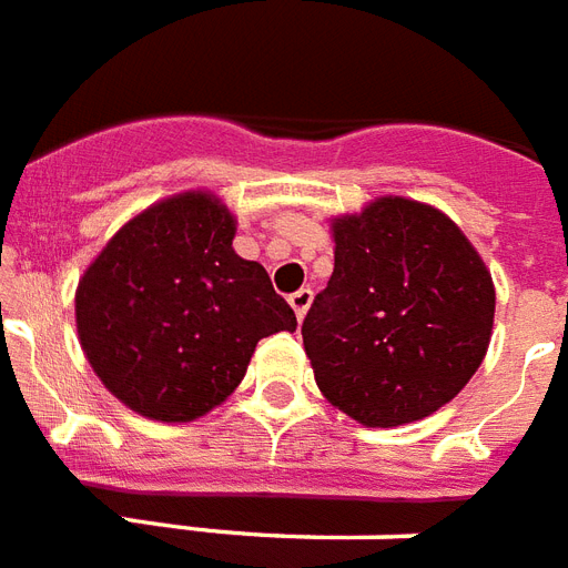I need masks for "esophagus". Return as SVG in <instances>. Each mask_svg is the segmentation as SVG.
<instances>
[{
	"mask_svg": "<svg viewBox=\"0 0 568 568\" xmlns=\"http://www.w3.org/2000/svg\"><path fill=\"white\" fill-rule=\"evenodd\" d=\"M311 302H313V293H311V290H307V287L296 290V293L290 296V307L296 311V320H298V322L305 320V313H307V307H311Z\"/></svg>",
	"mask_w": 568,
	"mask_h": 568,
	"instance_id": "34e87169",
	"label": "esophagus"
}]
</instances>
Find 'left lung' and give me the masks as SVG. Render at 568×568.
<instances>
[{
    "instance_id": "left-lung-1",
    "label": "left lung",
    "mask_w": 568,
    "mask_h": 568,
    "mask_svg": "<svg viewBox=\"0 0 568 568\" xmlns=\"http://www.w3.org/2000/svg\"><path fill=\"white\" fill-rule=\"evenodd\" d=\"M331 231L334 272L302 322L316 387L366 428L425 419L487 355L493 275L446 213L413 199L381 196Z\"/></svg>"
}]
</instances>
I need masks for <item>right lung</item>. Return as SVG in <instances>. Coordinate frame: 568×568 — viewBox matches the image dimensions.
<instances>
[{"label":"right lung","instance_id":"add662e5","mask_svg":"<svg viewBox=\"0 0 568 568\" xmlns=\"http://www.w3.org/2000/svg\"><path fill=\"white\" fill-rule=\"evenodd\" d=\"M234 231L220 199L187 190L125 222L81 275V348L146 419L205 416L237 389L257 339L296 331L266 270L231 248Z\"/></svg>","mask_w":568,"mask_h":568}]
</instances>
